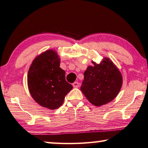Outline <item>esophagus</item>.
<instances>
[{
    "label": "esophagus",
    "instance_id": "34e87169",
    "mask_svg": "<svg viewBox=\"0 0 148 148\" xmlns=\"http://www.w3.org/2000/svg\"><path fill=\"white\" fill-rule=\"evenodd\" d=\"M72 86H73L74 88H78V87H79V84L78 82H75L72 84Z\"/></svg>",
    "mask_w": 148,
    "mask_h": 148
}]
</instances>
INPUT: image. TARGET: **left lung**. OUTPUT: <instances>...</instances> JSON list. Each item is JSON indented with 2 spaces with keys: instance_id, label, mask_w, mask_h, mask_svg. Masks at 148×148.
Returning <instances> with one entry per match:
<instances>
[{
  "instance_id": "left-lung-1",
  "label": "left lung",
  "mask_w": 148,
  "mask_h": 148,
  "mask_svg": "<svg viewBox=\"0 0 148 148\" xmlns=\"http://www.w3.org/2000/svg\"><path fill=\"white\" fill-rule=\"evenodd\" d=\"M84 72L80 90L91 104L99 107L111 101L123 84L121 72L111 60L104 58L99 64L92 62Z\"/></svg>"
}]
</instances>
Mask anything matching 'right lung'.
<instances>
[{
  "label": "right lung",
  "instance_id": "1",
  "mask_svg": "<svg viewBox=\"0 0 148 148\" xmlns=\"http://www.w3.org/2000/svg\"><path fill=\"white\" fill-rule=\"evenodd\" d=\"M53 50H47L33 60L27 74L29 93L37 103L49 109L61 106L72 86L66 81L65 71Z\"/></svg>",
  "mask_w": 148,
  "mask_h": 148
}]
</instances>
